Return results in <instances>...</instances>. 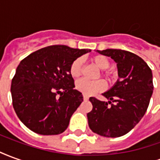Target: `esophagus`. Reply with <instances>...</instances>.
Here are the masks:
<instances>
[{
	"mask_svg": "<svg viewBox=\"0 0 160 160\" xmlns=\"http://www.w3.org/2000/svg\"><path fill=\"white\" fill-rule=\"evenodd\" d=\"M83 99L85 101H87L88 99H89V97H88V96H87V95H83Z\"/></svg>",
	"mask_w": 160,
	"mask_h": 160,
	"instance_id": "obj_1",
	"label": "esophagus"
}]
</instances>
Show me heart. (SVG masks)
Here are the masks:
<instances>
[{
  "mask_svg": "<svg viewBox=\"0 0 160 160\" xmlns=\"http://www.w3.org/2000/svg\"><path fill=\"white\" fill-rule=\"evenodd\" d=\"M92 62L95 66L102 70V75L108 80L112 78V74L109 72L107 68L110 67V62L106 56L103 55H97L92 57ZM83 69V58L77 57L71 62L69 66V73L73 78H78L82 73ZM75 87L79 92L84 95H93L97 92H100L105 89L106 85L103 80H98L95 81H89V80L81 79L79 80L75 84Z\"/></svg>",
  "mask_w": 160,
  "mask_h": 160,
  "instance_id": "1",
  "label": "heart"
}]
</instances>
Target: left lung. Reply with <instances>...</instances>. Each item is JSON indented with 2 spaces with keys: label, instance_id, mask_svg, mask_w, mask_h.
Wrapping results in <instances>:
<instances>
[{
  "label": "left lung",
  "instance_id": "1",
  "mask_svg": "<svg viewBox=\"0 0 160 160\" xmlns=\"http://www.w3.org/2000/svg\"><path fill=\"white\" fill-rule=\"evenodd\" d=\"M117 62L119 79L103 96L110 101L91 97L92 110L87 113L92 132L105 137H120L141 121L148 110L153 84L152 73L144 60L122 49L98 50Z\"/></svg>",
  "mask_w": 160,
  "mask_h": 160
}]
</instances>
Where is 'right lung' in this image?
<instances>
[{
  "mask_svg": "<svg viewBox=\"0 0 160 160\" xmlns=\"http://www.w3.org/2000/svg\"><path fill=\"white\" fill-rule=\"evenodd\" d=\"M91 49L51 45L20 62L12 80V106L19 120L42 135L66 130L70 118L83 101L69 73L73 60Z\"/></svg>",
  "mask_w": 160,
  "mask_h": 160,
  "instance_id": "1",
  "label": "right lung"
}]
</instances>
